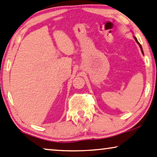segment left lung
<instances>
[{
    "label": "left lung",
    "mask_w": 157,
    "mask_h": 157,
    "mask_svg": "<svg viewBox=\"0 0 157 157\" xmlns=\"http://www.w3.org/2000/svg\"><path fill=\"white\" fill-rule=\"evenodd\" d=\"M134 39H135V40H136V43H137V44H138L139 45V46H140V48H141V52H142V53H144V51H143L142 47H141V44H139V41H138V40H137V38H136V37H135V36H134Z\"/></svg>",
    "instance_id": "left-lung-1"
}]
</instances>
